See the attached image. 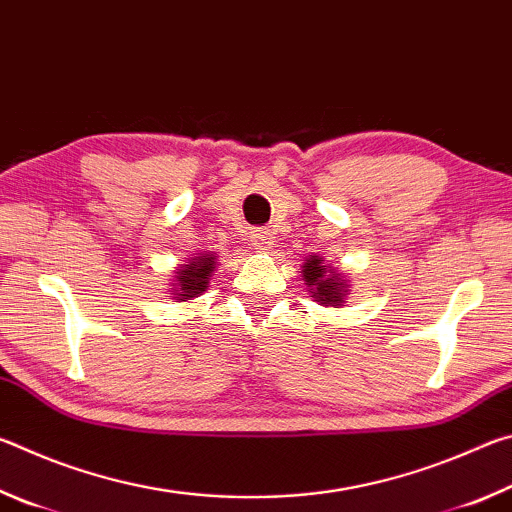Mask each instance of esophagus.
I'll list each match as a JSON object with an SVG mask.
<instances>
[{"label":"esophagus","mask_w":512,"mask_h":512,"mask_svg":"<svg viewBox=\"0 0 512 512\" xmlns=\"http://www.w3.org/2000/svg\"><path fill=\"white\" fill-rule=\"evenodd\" d=\"M250 241H253V246L257 250H268L273 246V235H271V230L257 228V230H253V235H250Z\"/></svg>","instance_id":"1"}]
</instances>
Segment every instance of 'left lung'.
Returning a JSON list of instances; mask_svg holds the SVG:
<instances>
[{"instance_id": "1", "label": "left lung", "mask_w": 512, "mask_h": 512, "mask_svg": "<svg viewBox=\"0 0 512 512\" xmlns=\"http://www.w3.org/2000/svg\"><path fill=\"white\" fill-rule=\"evenodd\" d=\"M302 275H305V282L311 289V298L325 307H336L343 302L345 296V282L341 280L339 273H334L332 268L323 266V257L311 255L305 259V266H302Z\"/></svg>"}]
</instances>
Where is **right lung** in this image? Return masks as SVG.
<instances>
[{"instance_id": "1", "label": "right lung", "mask_w": 512, "mask_h": 512, "mask_svg": "<svg viewBox=\"0 0 512 512\" xmlns=\"http://www.w3.org/2000/svg\"><path fill=\"white\" fill-rule=\"evenodd\" d=\"M214 259L216 257H210V255H203L198 259H192V262L180 266L178 271V289L173 296H178L180 300H192V298H198L201 293L207 289V282H210V273L214 271Z\"/></svg>"}]
</instances>
